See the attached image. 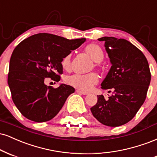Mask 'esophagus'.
<instances>
[{"instance_id": "34e87169", "label": "esophagus", "mask_w": 157, "mask_h": 157, "mask_svg": "<svg viewBox=\"0 0 157 157\" xmlns=\"http://www.w3.org/2000/svg\"><path fill=\"white\" fill-rule=\"evenodd\" d=\"M76 93H80V94H82V95H88V93H86V92H84V91H80V90H76Z\"/></svg>"}]
</instances>
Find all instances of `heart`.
I'll use <instances>...</instances> for the list:
<instances>
[{"instance_id": "obj_1", "label": "heart", "mask_w": 157, "mask_h": 157, "mask_svg": "<svg viewBox=\"0 0 157 157\" xmlns=\"http://www.w3.org/2000/svg\"><path fill=\"white\" fill-rule=\"evenodd\" d=\"M85 53L93 62L99 63L104 59V53L97 44H90L85 48ZM62 67L65 71H70L71 67V54H68L62 59ZM65 82L77 89L88 91L96 85L98 82V76L96 73H90L85 75H72L65 78Z\"/></svg>"}]
</instances>
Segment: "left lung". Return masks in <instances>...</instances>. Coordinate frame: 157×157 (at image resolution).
Listing matches in <instances>:
<instances>
[{
    "instance_id": "1",
    "label": "left lung",
    "mask_w": 157,
    "mask_h": 157,
    "mask_svg": "<svg viewBox=\"0 0 157 157\" xmlns=\"http://www.w3.org/2000/svg\"><path fill=\"white\" fill-rule=\"evenodd\" d=\"M98 40L105 42L112 64L101 88L112 92V95L108 100L98 95L97 104L90 110L105 126H122L136 115L146 98L151 78L148 62L140 50L128 40L113 36Z\"/></svg>"
}]
</instances>
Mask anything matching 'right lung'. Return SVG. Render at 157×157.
<instances>
[{"label": "right lung", "instance_id": "right-lung-1", "mask_svg": "<svg viewBox=\"0 0 157 157\" xmlns=\"http://www.w3.org/2000/svg\"><path fill=\"white\" fill-rule=\"evenodd\" d=\"M86 39H67L40 33L16 46L9 62L8 84L16 107L24 117L34 122L48 121L56 116L75 92L73 86H47L46 78L59 82L62 59Z\"/></svg>", "mask_w": 157, "mask_h": 157}]
</instances>
